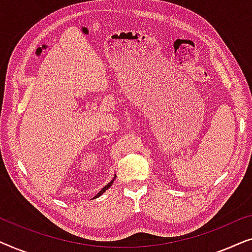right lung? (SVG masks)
Listing matches in <instances>:
<instances>
[{
	"label": "right lung",
	"mask_w": 252,
	"mask_h": 252,
	"mask_svg": "<svg viewBox=\"0 0 252 252\" xmlns=\"http://www.w3.org/2000/svg\"><path fill=\"white\" fill-rule=\"evenodd\" d=\"M113 180H115V179H113ZM113 180H112L111 182H110V184H108V185H106L104 188H102V190H101V191H99V192H98V194L95 196V197H98V196H101V195L103 194V192H104V191L106 190V189H108V188H110V187H111V185H112V182H113Z\"/></svg>",
	"instance_id": "obj_1"
}]
</instances>
